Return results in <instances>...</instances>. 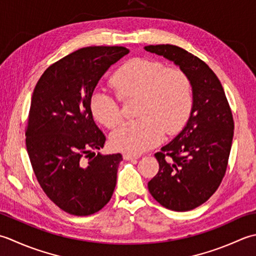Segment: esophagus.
I'll use <instances>...</instances> for the list:
<instances>
[{"label": "esophagus", "instance_id": "1", "mask_svg": "<svg viewBox=\"0 0 256 256\" xmlns=\"http://www.w3.org/2000/svg\"><path fill=\"white\" fill-rule=\"evenodd\" d=\"M139 156H136L132 154H129V152H124V160H134V159H138Z\"/></svg>", "mask_w": 256, "mask_h": 256}]
</instances>
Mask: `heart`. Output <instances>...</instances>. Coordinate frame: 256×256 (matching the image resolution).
Returning <instances> with one entry per match:
<instances>
[{
  "instance_id": "b5f03b06",
  "label": "heart",
  "mask_w": 256,
  "mask_h": 256,
  "mask_svg": "<svg viewBox=\"0 0 256 256\" xmlns=\"http://www.w3.org/2000/svg\"><path fill=\"white\" fill-rule=\"evenodd\" d=\"M110 84L119 98L138 96L140 118L122 124L112 136L119 150L142 154L161 142L164 132H179L190 117L194 94L189 76L179 67H164L158 60L132 58L114 72ZM92 116L114 129L122 120L120 104L114 96L95 92L90 98Z\"/></svg>"
}]
</instances>
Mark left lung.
Returning a JSON list of instances; mask_svg holds the SVG:
<instances>
[{
	"label": "left lung",
	"instance_id": "left-lung-1",
	"mask_svg": "<svg viewBox=\"0 0 256 256\" xmlns=\"http://www.w3.org/2000/svg\"><path fill=\"white\" fill-rule=\"evenodd\" d=\"M144 50L184 70L194 94L186 127L154 154L159 171L148 182V189L169 210H194L210 199L226 174L234 134L231 108L218 78L199 57L169 44Z\"/></svg>",
	"mask_w": 256,
	"mask_h": 256
}]
</instances>
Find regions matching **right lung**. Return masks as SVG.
Here are the masks:
<instances>
[{"mask_svg": "<svg viewBox=\"0 0 256 256\" xmlns=\"http://www.w3.org/2000/svg\"><path fill=\"white\" fill-rule=\"evenodd\" d=\"M128 53L122 46L80 48L50 65L34 88L26 149L42 189L70 214H94L114 194L122 156L95 154L106 137L92 119L90 98L102 76Z\"/></svg>", "mask_w": 256, "mask_h": 256, "instance_id": "obj_1", "label": "right lung"}]
</instances>
